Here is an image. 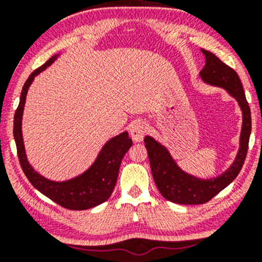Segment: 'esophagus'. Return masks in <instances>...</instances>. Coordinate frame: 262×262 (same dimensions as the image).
<instances>
[{"label":"esophagus","instance_id":"34e87169","mask_svg":"<svg viewBox=\"0 0 262 262\" xmlns=\"http://www.w3.org/2000/svg\"><path fill=\"white\" fill-rule=\"evenodd\" d=\"M148 132V125L143 121H135L130 125V137L134 141H141Z\"/></svg>","mask_w":262,"mask_h":262}]
</instances>
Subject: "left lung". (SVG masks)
I'll return each instance as SVG.
<instances>
[{
    "mask_svg": "<svg viewBox=\"0 0 262 262\" xmlns=\"http://www.w3.org/2000/svg\"><path fill=\"white\" fill-rule=\"evenodd\" d=\"M206 56V65L200 73L204 82L213 86L223 87L237 101L243 112V127L240 134V148L231 166L221 176L209 180L198 179L185 172L177 166L169 150L158 143L154 138L145 137V148L151 167L152 177L162 197L179 204H203L217 196L222 189L235 180L244 165L251 133V113L246 101L242 81L230 66L208 50L202 49Z\"/></svg>",
    "mask_w": 262,
    "mask_h": 262,
    "instance_id": "8db88e82",
    "label": "left lung"
}]
</instances>
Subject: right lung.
Returning <instances> with one entry per match:
<instances>
[{
  "label": "right lung",
  "mask_w": 262,
  "mask_h": 262,
  "mask_svg": "<svg viewBox=\"0 0 262 262\" xmlns=\"http://www.w3.org/2000/svg\"><path fill=\"white\" fill-rule=\"evenodd\" d=\"M56 58H58V55L52 56L44 65L33 71L29 75L28 80L26 81L25 86H23L19 104H18L16 113H14L13 122V135L14 140H16L17 154L27 179L44 196L50 198L64 208L71 210L90 209L92 207L106 202L111 197L114 186H116L123 156L130 148L133 141L128 137L127 132H123L117 137L110 139L103 145L92 166L83 173L71 180H68V181H50L33 169L27 160L25 143H23L22 137V116L23 110H25L27 92H28L29 86L32 85L34 77L45 70L48 66L52 65Z\"/></svg>",
  "instance_id": "right-lung-1"
}]
</instances>
